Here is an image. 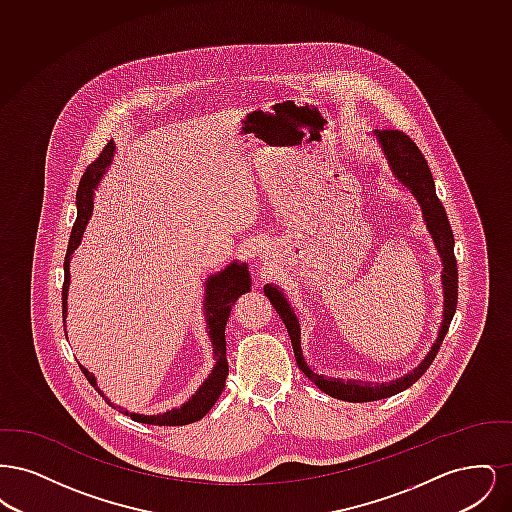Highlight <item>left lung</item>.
Wrapping results in <instances>:
<instances>
[{
	"label": "left lung",
	"instance_id": "left-lung-1",
	"mask_svg": "<svg viewBox=\"0 0 512 512\" xmlns=\"http://www.w3.org/2000/svg\"><path fill=\"white\" fill-rule=\"evenodd\" d=\"M380 146L384 149L388 161H390L391 171L399 178L401 184H405L418 199L420 207H422V215L426 220V226L436 242L439 257L443 263V293H445V309H443V324L439 330L438 341L432 345V351L428 353V357L420 363L418 368H414L411 374H407L405 378H399L390 384H382V386H372V384H361V382H341V380H332V378H324L315 374L303 359L301 353V338H299V320L295 317L288 299L278 292L276 288L267 286V293L272 307L276 309V313L284 320L290 340L293 345V355H295V363L301 368V372L318 386V390L328 393L330 397H336L341 401H353V403H366V401H378V399H386L399 391L411 388L414 382L428 370V366L434 363L436 355H438L439 345L445 338L447 330H449V322L453 320V315L457 311V295H459V274H457V259H455V238H453V230L447 219V213L439 201L436 194V186H434V178L430 167L422 155V151L414 144L413 140L401 132V130H382V132H374Z\"/></svg>",
	"mask_w": 512,
	"mask_h": 512
}]
</instances>
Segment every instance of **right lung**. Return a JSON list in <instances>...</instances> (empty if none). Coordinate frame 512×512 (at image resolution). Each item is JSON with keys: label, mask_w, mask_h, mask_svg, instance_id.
<instances>
[{"label": "right lung", "mask_w": 512, "mask_h": 512, "mask_svg": "<svg viewBox=\"0 0 512 512\" xmlns=\"http://www.w3.org/2000/svg\"><path fill=\"white\" fill-rule=\"evenodd\" d=\"M113 151L115 144L109 142L103 147V151L99 153L98 159L94 163L88 165V169L82 174L78 190H76V207H78V215L74 222L73 232L69 238V247H67V255H65V282H63V322L67 317V292H69V261L73 255L74 249L80 245L84 228L88 224V219L92 215V197L94 190L98 186L99 178L105 174V169L109 167L111 159H113ZM251 290V278H249V270L245 265L232 263L230 267L224 268L219 274L211 276L207 280V295H205V315H207V326H209V338L213 341V351H215V361L217 365L213 368L211 376L205 380V384L197 390L194 397L190 401H186L180 409H172L169 413L155 414V416H144V414H130L136 422H144V424H157V426H184V424H192L195 420L203 418L205 414L211 411V407L217 403L220 393L224 390L226 384V376H228V361H226V341H224V326L230 317V311L236 303V299L240 295ZM82 374L86 376V380L96 388V378L80 365ZM98 390V388H96ZM99 391V390H98ZM101 393V391H99ZM107 401V399H105ZM109 403V401H107ZM111 405V403H109ZM113 407V405H111ZM122 411L121 407H117ZM128 414V411H122Z\"/></svg>", "instance_id": "add662e5"}]
</instances>
